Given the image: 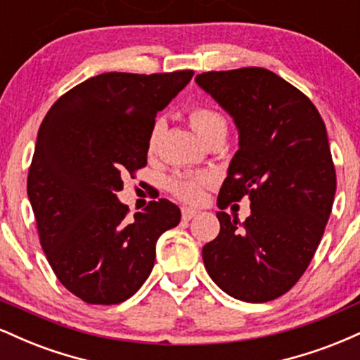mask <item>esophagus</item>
<instances>
[{
    "label": "esophagus",
    "instance_id": "34e87169",
    "mask_svg": "<svg viewBox=\"0 0 360 360\" xmlns=\"http://www.w3.org/2000/svg\"><path fill=\"white\" fill-rule=\"evenodd\" d=\"M200 213L198 212V210H193V208H188V206H186V208H183V220H186V221H189L191 220V218H194L196 217V214Z\"/></svg>",
    "mask_w": 360,
    "mask_h": 360
}]
</instances>
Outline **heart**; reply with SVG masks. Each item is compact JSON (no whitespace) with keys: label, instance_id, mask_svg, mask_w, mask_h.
Segmentation results:
<instances>
[{"label":"heart","instance_id":"b5f03b06","mask_svg":"<svg viewBox=\"0 0 360 360\" xmlns=\"http://www.w3.org/2000/svg\"><path fill=\"white\" fill-rule=\"evenodd\" d=\"M189 125L196 135L203 140L205 143L213 142V140H225L226 134H229V122L223 117L218 110L210 108V106H196L189 111L188 115ZM164 130L162 120H155L154 125L150 128L148 134V150H154L157 140H159L160 134ZM212 183V176L208 174H176L171 177L169 186L177 196L183 198L186 201H200L203 196V189L206 184Z\"/></svg>","mask_w":360,"mask_h":360}]
</instances>
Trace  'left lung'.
<instances>
[{
    "label": "left lung",
    "mask_w": 360,
    "mask_h": 360,
    "mask_svg": "<svg viewBox=\"0 0 360 360\" xmlns=\"http://www.w3.org/2000/svg\"><path fill=\"white\" fill-rule=\"evenodd\" d=\"M238 130V150L218 206L243 196L250 217L218 212L220 233L203 247L210 278L235 300L266 303L289 291L323 237L337 189L326 128L311 101L262 68L196 76Z\"/></svg>",
    "instance_id": "obj_1"
}]
</instances>
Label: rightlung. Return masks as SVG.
Segmentation results:
<instances>
[{
  "label": "right lung",
  "instance_id": "right-lung-1",
  "mask_svg": "<svg viewBox=\"0 0 360 360\" xmlns=\"http://www.w3.org/2000/svg\"><path fill=\"white\" fill-rule=\"evenodd\" d=\"M193 71L105 72L60 96L45 115L27 193L57 279L89 304H118L146 283L155 243L181 221L167 200L127 217L122 176L146 167L155 115Z\"/></svg>",
  "mask_w": 360,
  "mask_h": 360
}]
</instances>
